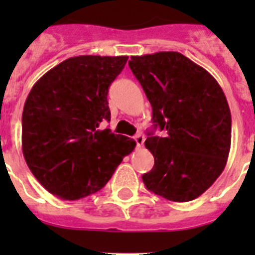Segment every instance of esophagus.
<instances>
[{
  "label": "esophagus",
  "mask_w": 255,
  "mask_h": 255,
  "mask_svg": "<svg viewBox=\"0 0 255 255\" xmlns=\"http://www.w3.org/2000/svg\"><path fill=\"white\" fill-rule=\"evenodd\" d=\"M134 140L135 143H136V148H141L143 147V144H144V136L141 134H138V135H135L134 136Z\"/></svg>",
  "instance_id": "obj_1"
}]
</instances>
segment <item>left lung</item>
I'll use <instances>...</instances> for the list:
<instances>
[{
    "mask_svg": "<svg viewBox=\"0 0 255 255\" xmlns=\"http://www.w3.org/2000/svg\"><path fill=\"white\" fill-rule=\"evenodd\" d=\"M135 78L152 106L154 129L145 148L154 166L144 173V185L172 202H189L217 180L231 145V112L224 91L203 67L179 52L132 56Z\"/></svg>",
    "mask_w": 255,
    "mask_h": 255,
    "instance_id": "8db88e82",
    "label": "left lung"
}]
</instances>
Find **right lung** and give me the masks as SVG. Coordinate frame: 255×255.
Wrapping results in <instances>:
<instances>
[{
	"instance_id": "right-lung-1",
	"label": "right lung",
	"mask_w": 255,
	"mask_h": 255,
	"mask_svg": "<svg viewBox=\"0 0 255 255\" xmlns=\"http://www.w3.org/2000/svg\"><path fill=\"white\" fill-rule=\"evenodd\" d=\"M128 56H78L33 85L21 119L22 154L46 190L65 200L97 193L135 143L101 129L110 121L108 88Z\"/></svg>"
}]
</instances>
